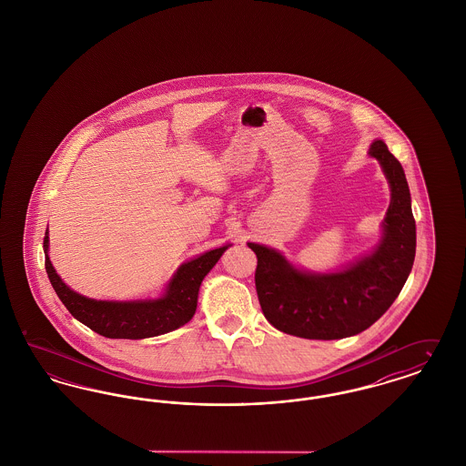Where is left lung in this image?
<instances>
[{
	"label": "left lung",
	"instance_id": "8db88e82",
	"mask_svg": "<svg viewBox=\"0 0 466 466\" xmlns=\"http://www.w3.org/2000/svg\"><path fill=\"white\" fill-rule=\"evenodd\" d=\"M369 156L379 160L391 200L376 248L335 272H309L289 264L266 244L248 243L257 255L255 287L267 321L281 332L318 340L367 330L390 309L416 257V222L403 167L376 139Z\"/></svg>",
	"mask_w": 466,
	"mask_h": 466
}]
</instances>
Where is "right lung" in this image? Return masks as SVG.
I'll return each mask as SVG.
<instances>
[{
  "label": "right lung",
  "mask_w": 466,
  "mask_h": 466,
  "mask_svg": "<svg viewBox=\"0 0 466 466\" xmlns=\"http://www.w3.org/2000/svg\"><path fill=\"white\" fill-rule=\"evenodd\" d=\"M228 246L209 249L177 267L158 299L96 300L73 291L48 258V230L44 238L45 268L61 302L90 330L108 339H147L173 332L192 319L198 309L200 283Z\"/></svg>",
  "instance_id": "obj_1"
}]
</instances>
